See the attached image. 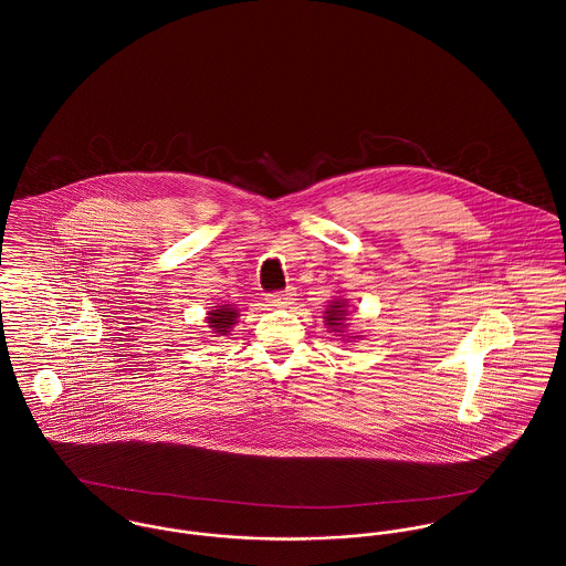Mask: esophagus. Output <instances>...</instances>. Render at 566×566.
Masks as SVG:
<instances>
[{
	"label": "esophagus",
	"mask_w": 566,
	"mask_h": 566,
	"mask_svg": "<svg viewBox=\"0 0 566 566\" xmlns=\"http://www.w3.org/2000/svg\"><path fill=\"white\" fill-rule=\"evenodd\" d=\"M294 292L292 290H285V292H276V294H268V298H265V303H268V307H274V310H279V307H287V305H292L294 303Z\"/></svg>",
	"instance_id": "1"
}]
</instances>
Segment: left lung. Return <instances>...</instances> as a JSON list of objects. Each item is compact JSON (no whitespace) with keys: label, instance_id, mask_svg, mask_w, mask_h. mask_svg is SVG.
<instances>
[{"label":"left lung","instance_id":"obj_1","mask_svg":"<svg viewBox=\"0 0 566 566\" xmlns=\"http://www.w3.org/2000/svg\"><path fill=\"white\" fill-rule=\"evenodd\" d=\"M348 298H333V301H328V305H326V310H324V324H326V328H328V333H333V335H339V339H344V342H357V339H361L364 335L361 333H357V331H350V326H348V318H350V314H348Z\"/></svg>","mask_w":566,"mask_h":566}]
</instances>
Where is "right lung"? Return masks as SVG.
I'll return each mask as SVG.
<instances>
[{
	"label": "right lung",
	"instance_id": "right-lung-1",
	"mask_svg": "<svg viewBox=\"0 0 566 566\" xmlns=\"http://www.w3.org/2000/svg\"><path fill=\"white\" fill-rule=\"evenodd\" d=\"M240 318V310L235 305H218V307H211L207 312V326H209V333L211 337H222V335H231L233 326Z\"/></svg>",
	"mask_w": 566,
	"mask_h": 566
}]
</instances>
